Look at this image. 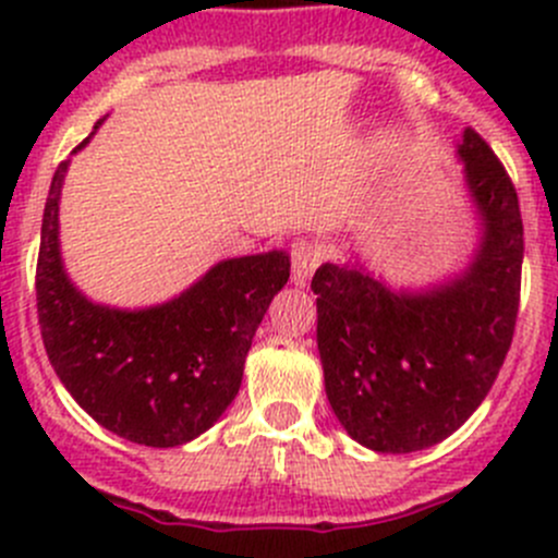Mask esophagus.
<instances>
[{
  "instance_id": "obj_1",
  "label": "esophagus",
  "mask_w": 558,
  "mask_h": 558,
  "mask_svg": "<svg viewBox=\"0 0 558 558\" xmlns=\"http://www.w3.org/2000/svg\"><path fill=\"white\" fill-rule=\"evenodd\" d=\"M320 262H324V247L315 240H296L291 245V280H294V286H307Z\"/></svg>"
}]
</instances>
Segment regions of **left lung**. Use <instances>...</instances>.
Instances as JSON below:
<instances>
[{"instance_id": "obj_1", "label": "left lung", "mask_w": 558, "mask_h": 558, "mask_svg": "<svg viewBox=\"0 0 558 558\" xmlns=\"http://www.w3.org/2000/svg\"><path fill=\"white\" fill-rule=\"evenodd\" d=\"M456 154L481 218L464 272L426 291L388 289L359 264H320L313 275L326 397L369 451L413 453L451 437L492 391L513 342L519 194L475 129H464Z\"/></svg>"}]
</instances>
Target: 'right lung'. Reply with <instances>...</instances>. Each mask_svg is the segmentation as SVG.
Segmentation results:
<instances>
[{
  "mask_svg": "<svg viewBox=\"0 0 558 558\" xmlns=\"http://www.w3.org/2000/svg\"><path fill=\"white\" fill-rule=\"evenodd\" d=\"M66 167L70 161H61L50 180L37 258V315L50 364L107 432L148 448L183 446L210 429L238 397L253 335L289 280V253L218 262L165 305H97L75 289L61 262Z\"/></svg>",
  "mask_w": 558,
  "mask_h": 558,
  "instance_id": "obj_1",
  "label": "right lung"
}]
</instances>
